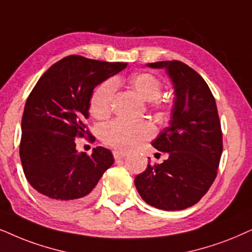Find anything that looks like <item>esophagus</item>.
Wrapping results in <instances>:
<instances>
[{
    "label": "esophagus",
    "mask_w": 252,
    "mask_h": 252,
    "mask_svg": "<svg viewBox=\"0 0 252 252\" xmlns=\"http://www.w3.org/2000/svg\"><path fill=\"white\" fill-rule=\"evenodd\" d=\"M126 156V153H123V152H119V150H114L113 152V158L116 159H122Z\"/></svg>",
    "instance_id": "34e87169"
}]
</instances>
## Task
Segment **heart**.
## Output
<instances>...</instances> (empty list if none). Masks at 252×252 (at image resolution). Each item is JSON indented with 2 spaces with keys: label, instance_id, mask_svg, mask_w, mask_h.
Listing matches in <instances>:
<instances>
[{
  "label": "heart",
  "instance_id": "obj_1",
  "mask_svg": "<svg viewBox=\"0 0 252 252\" xmlns=\"http://www.w3.org/2000/svg\"><path fill=\"white\" fill-rule=\"evenodd\" d=\"M129 84L139 96L147 102H152L153 105L158 109L165 107L166 102L161 97L162 82L155 75L150 73H138L129 77ZM117 90V83L112 78L105 80L99 86L94 88L90 97L89 111L91 116L97 119H104L109 116ZM154 127L147 122H126L123 119H116L102 127L100 136L107 146L120 150L138 148L143 142L154 135Z\"/></svg>",
  "mask_w": 252,
  "mask_h": 252
}]
</instances>
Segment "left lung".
I'll return each instance as SVG.
<instances>
[{
  "instance_id": "left-lung-1",
  "label": "left lung",
  "mask_w": 252,
  "mask_h": 252,
  "mask_svg": "<svg viewBox=\"0 0 252 252\" xmlns=\"http://www.w3.org/2000/svg\"><path fill=\"white\" fill-rule=\"evenodd\" d=\"M165 68L175 86L170 125L152 145L169 158L134 179L139 194L158 210L191 207L210 190L222 154V130L214 96L194 69L178 60L147 64Z\"/></svg>"
}]
</instances>
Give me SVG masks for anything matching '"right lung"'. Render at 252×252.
I'll list each match as a JSON object with an SVG mask.
<instances>
[{"label": "right lung", "instance_id": "1", "mask_svg": "<svg viewBox=\"0 0 252 252\" xmlns=\"http://www.w3.org/2000/svg\"><path fill=\"white\" fill-rule=\"evenodd\" d=\"M125 62L68 55L42 74L25 103L19 156L30 185L48 205L81 207L93 199L113 155L96 147L77 153L76 138L94 141L86 120L94 87L126 68Z\"/></svg>", "mask_w": 252, "mask_h": 252}]
</instances>
